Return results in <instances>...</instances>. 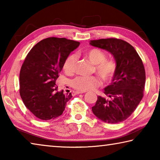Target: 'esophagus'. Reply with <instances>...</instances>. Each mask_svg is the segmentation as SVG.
Wrapping results in <instances>:
<instances>
[{"mask_svg": "<svg viewBox=\"0 0 160 160\" xmlns=\"http://www.w3.org/2000/svg\"><path fill=\"white\" fill-rule=\"evenodd\" d=\"M84 93L83 92H80V91H74L72 92V94H82Z\"/></svg>", "mask_w": 160, "mask_h": 160, "instance_id": "1", "label": "esophagus"}]
</instances>
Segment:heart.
Segmentation results:
<instances>
[{"mask_svg":"<svg viewBox=\"0 0 160 160\" xmlns=\"http://www.w3.org/2000/svg\"><path fill=\"white\" fill-rule=\"evenodd\" d=\"M92 63L95 66V72L104 81H109L114 75L116 66L114 61L106 60V55L102 50L92 48L84 53ZM76 58L73 54H70L65 60L63 70L66 74L73 73ZM99 85V80L94 76H79L72 80V85L76 90L88 91L93 90Z\"/></svg>","mask_w":160,"mask_h":160,"instance_id":"heart-1","label":"heart"}]
</instances>
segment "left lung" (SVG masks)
<instances>
[{"label": "left lung", "mask_w": 160, "mask_h": 160, "mask_svg": "<svg viewBox=\"0 0 160 160\" xmlns=\"http://www.w3.org/2000/svg\"><path fill=\"white\" fill-rule=\"evenodd\" d=\"M90 44L109 52L116 66L112 82L104 88L107 97L99 96L92 110L104 122L120 123L132 114L143 97L145 71L142 61L133 47L123 40H91Z\"/></svg>", "instance_id": "left-lung-1"}]
</instances>
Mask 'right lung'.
I'll use <instances>...</instances> for the list:
<instances>
[{"instance_id":"1","label":"right lung","mask_w":160,"mask_h":160,"mask_svg":"<svg viewBox=\"0 0 160 160\" xmlns=\"http://www.w3.org/2000/svg\"><path fill=\"white\" fill-rule=\"evenodd\" d=\"M80 45L66 38L49 37L38 42L27 56L20 72V94L25 107L38 118L62 115L71 93L57 92L56 80L65 60Z\"/></svg>"}]
</instances>
